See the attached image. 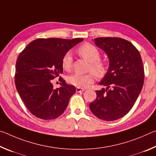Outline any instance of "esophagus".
<instances>
[{"instance_id": "obj_1", "label": "esophagus", "mask_w": 156, "mask_h": 156, "mask_svg": "<svg viewBox=\"0 0 156 156\" xmlns=\"http://www.w3.org/2000/svg\"><path fill=\"white\" fill-rule=\"evenodd\" d=\"M84 90H85V89H84L80 88V87H76V91H77V92H83Z\"/></svg>"}]
</instances>
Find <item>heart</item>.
Listing matches in <instances>:
<instances>
[{"instance_id":"1","label":"heart","mask_w":156,"mask_h":156,"mask_svg":"<svg viewBox=\"0 0 156 156\" xmlns=\"http://www.w3.org/2000/svg\"><path fill=\"white\" fill-rule=\"evenodd\" d=\"M78 52L80 56L87 61L90 62L89 70L93 72L86 74L74 73L68 77L70 84L78 87L85 88L94 80V75L98 78H102L105 76L107 70V64L104 60L100 58V52L96 47L90 43H84L79 47ZM73 58L72 53H65L62 58V68L66 71H69L72 68Z\"/></svg>"}]
</instances>
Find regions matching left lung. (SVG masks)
Returning <instances> with one entry per match:
<instances>
[{
	"instance_id": "1",
	"label": "left lung",
	"mask_w": 156,
	"mask_h": 156,
	"mask_svg": "<svg viewBox=\"0 0 156 156\" xmlns=\"http://www.w3.org/2000/svg\"><path fill=\"white\" fill-rule=\"evenodd\" d=\"M94 43L109 57V70L97 90L96 99L89 104L99 119L113 121L126 115L135 104L144 84L143 63L138 50L121 38H94Z\"/></svg>"
}]
</instances>
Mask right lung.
Instances as JSON below:
<instances>
[{
  "mask_svg": "<svg viewBox=\"0 0 156 156\" xmlns=\"http://www.w3.org/2000/svg\"><path fill=\"white\" fill-rule=\"evenodd\" d=\"M83 38H38L20 53L16 64L15 84L28 110L43 120L56 119L67 108L76 93L73 85L60 76L65 53ZM59 77L61 87L54 89V79Z\"/></svg>",
  "mask_w": 156,
  "mask_h": 156,
  "instance_id": "add662e5",
  "label": "right lung"
}]
</instances>
